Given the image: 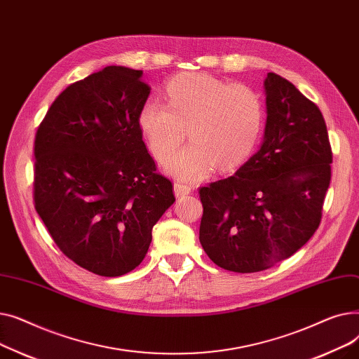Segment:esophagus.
Here are the masks:
<instances>
[{
	"mask_svg": "<svg viewBox=\"0 0 359 359\" xmlns=\"http://www.w3.org/2000/svg\"><path fill=\"white\" fill-rule=\"evenodd\" d=\"M192 192V187L187 184V183H183V182H176L175 183V195L179 198V196H184V195H189Z\"/></svg>",
	"mask_w": 359,
	"mask_h": 359,
	"instance_id": "34e87169",
	"label": "esophagus"
}]
</instances>
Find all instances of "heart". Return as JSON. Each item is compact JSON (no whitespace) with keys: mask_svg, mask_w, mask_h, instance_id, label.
Listing matches in <instances>:
<instances>
[{"mask_svg":"<svg viewBox=\"0 0 359 359\" xmlns=\"http://www.w3.org/2000/svg\"><path fill=\"white\" fill-rule=\"evenodd\" d=\"M165 90L168 103L148 97L138 121L151 153L160 161L180 147L189 128L192 142L167 163L170 173L195 179L214 164L230 170L253 154L266 119L259 91L201 72L179 74Z\"/></svg>","mask_w":359,"mask_h":359,"instance_id":"obj_1","label":"heart"}]
</instances>
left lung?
<instances>
[{"instance_id":"left-lung-1","label":"left lung","mask_w":359,"mask_h":359,"mask_svg":"<svg viewBox=\"0 0 359 359\" xmlns=\"http://www.w3.org/2000/svg\"><path fill=\"white\" fill-rule=\"evenodd\" d=\"M266 126L257 153L227 177L202 186L199 241L222 269L265 271L288 259L322 221L332 148L320 109L268 72Z\"/></svg>"}]
</instances>
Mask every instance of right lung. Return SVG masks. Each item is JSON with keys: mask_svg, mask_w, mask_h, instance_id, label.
I'll use <instances>...</instances> for the list:
<instances>
[{"mask_svg": "<svg viewBox=\"0 0 359 359\" xmlns=\"http://www.w3.org/2000/svg\"><path fill=\"white\" fill-rule=\"evenodd\" d=\"M141 75L111 65L72 83L34 138V208L60 250L100 276L134 271L176 201L142 141Z\"/></svg>", "mask_w": 359, "mask_h": 359, "instance_id": "1", "label": "right lung"}]
</instances>
